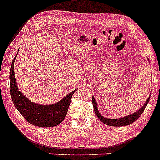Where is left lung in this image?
Returning a JSON list of instances; mask_svg holds the SVG:
<instances>
[{
  "label": "left lung",
  "instance_id": "1",
  "mask_svg": "<svg viewBox=\"0 0 160 160\" xmlns=\"http://www.w3.org/2000/svg\"><path fill=\"white\" fill-rule=\"evenodd\" d=\"M150 96H149L148 99H147V101L145 102V104L143 105V106H142V108H140L138 111L134 112V113L131 114V115H128V116L122 118H116V119L107 118L102 116L101 114H100L99 112L98 111L97 104H96V99H95L94 97L92 98V106H93L95 113H96V116L98 117V118H99L102 122L107 124V125H109V126L122 127V126L129 125V124H132L133 122H134L135 121L138 120L140 115H142V113H143V111H144L146 106H147V103H148L149 101H150Z\"/></svg>",
  "mask_w": 160,
  "mask_h": 160
}]
</instances>
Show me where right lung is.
Here are the masks:
<instances>
[{
  "label": "right lung",
  "mask_w": 160,
  "mask_h": 160,
  "mask_svg": "<svg viewBox=\"0 0 160 160\" xmlns=\"http://www.w3.org/2000/svg\"><path fill=\"white\" fill-rule=\"evenodd\" d=\"M16 57L12 61L10 71V92L13 105L22 117L31 124L41 128H50L58 125L65 118L71 103V99L77 89L70 92L55 104L39 105L32 102L30 100L23 96L17 86L14 74Z\"/></svg>",
  "instance_id": "add662e5"
}]
</instances>
